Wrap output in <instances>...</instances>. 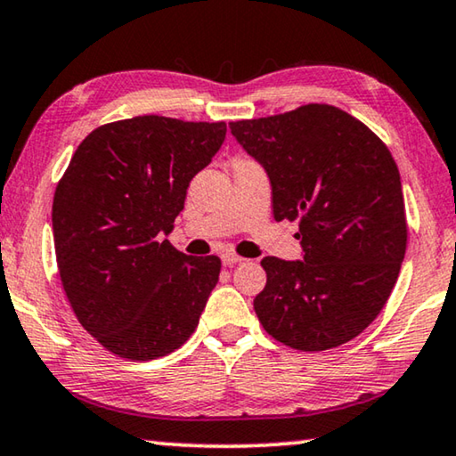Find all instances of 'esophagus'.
Masks as SVG:
<instances>
[{"label":"esophagus","instance_id":"1","mask_svg":"<svg viewBox=\"0 0 456 456\" xmlns=\"http://www.w3.org/2000/svg\"><path fill=\"white\" fill-rule=\"evenodd\" d=\"M240 261H244L242 256L234 255V253H224L222 255V263H224V265H228V267H232V265H236V263H240Z\"/></svg>","mask_w":456,"mask_h":456}]
</instances>
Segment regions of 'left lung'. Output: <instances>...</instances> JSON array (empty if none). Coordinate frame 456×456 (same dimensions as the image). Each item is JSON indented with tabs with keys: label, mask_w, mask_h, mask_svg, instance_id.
<instances>
[{
	"label": "left lung",
	"mask_w": 456,
	"mask_h": 456,
	"mask_svg": "<svg viewBox=\"0 0 456 456\" xmlns=\"http://www.w3.org/2000/svg\"><path fill=\"white\" fill-rule=\"evenodd\" d=\"M265 167L273 217L298 220L305 261L265 256L253 302L263 329L300 352L339 347L379 316L407 248L399 168L385 142L333 104L230 123Z\"/></svg>",
	"instance_id": "8db88e82"
}]
</instances>
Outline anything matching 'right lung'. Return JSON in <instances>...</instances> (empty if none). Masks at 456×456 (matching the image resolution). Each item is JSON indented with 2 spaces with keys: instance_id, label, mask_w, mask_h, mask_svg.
<instances>
[{
  "instance_id": "right-lung-1",
  "label": "right lung",
  "mask_w": 456,
  "mask_h": 456,
  "mask_svg": "<svg viewBox=\"0 0 456 456\" xmlns=\"http://www.w3.org/2000/svg\"><path fill=\"white\" fill-rule=\"evenodd\" d=\"M224 137V121L123 118L86 135L57 183L61 286L80 325L118 358H162L197 329L222 261L184 255L160 236Z\"/></svg>"
}]
</instances>
